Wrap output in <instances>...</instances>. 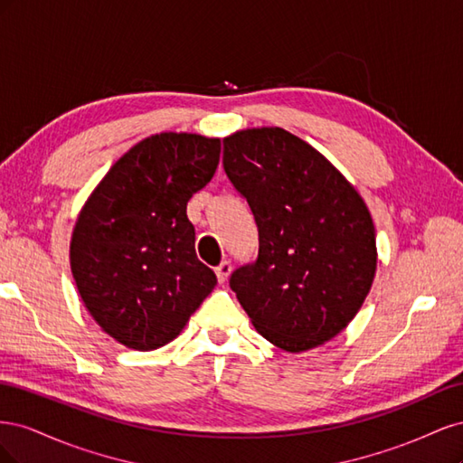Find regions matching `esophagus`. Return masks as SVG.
Instances as JSON below:
<instances>
[{
	"label": "esophagus",
	"mask_w": 463,
	"mask_h": 463,
	"mask_svg": "<svg viewBox=\"0 0 463 463\" xmlns=\"http://www.w3.org/2000/svg\"><path fill=\"white\" fill-rule=\"evenodd\" d=\"M232 274V262L230 260H223L216 266V276H218V282L220 284H226L228 278Z\"/></svg>",
	"instance_id": "1"
}]
</instances>
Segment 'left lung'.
<instances>
[{
  "label": "left lung",
  "mask_w": 463,
  "mask_h": 463,
  "mask_svg": "<svg viewBox=\"0 0 463 463\" xmlns=\"http://www.w3.org/2000/svg\"><path fill=\"white\" fill-rule=\"evenodd\" d=\"M223 170L259 230V257L230 288L262 338L291 354L338 335L365 301L376 235L354 185L311 145L279 128L223 138Z\"/></svg>",
  "instance_id": "1"
}]
</instances>
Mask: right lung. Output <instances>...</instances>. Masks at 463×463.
Instances as JSON below:
<instances>
[{
	"mask_svg": "<svg viewBox=\"0 0 463 463\" xmlns=\"http://www.w3.org/2000/svg\"><path fill=\"white\" fill-rule=\"evenodd\" d=\"M220 138L160 133L135 145L82 206L71 272L90 317L138 352L172 342L216 286L194 253L187 203L213 179Z\"/></svg>",
	"mask_w": 463,
	"mask_h": 463,
	"instance_id": "right-lung-1",
	"label": "right lung"
}]
</instances>
